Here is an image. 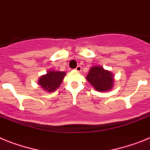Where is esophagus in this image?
I'll return each instance as SVG.
<instances>
[{"mask_svg":"<svg viewBox=\"0 0 150 150\" xmlns=\"http://www.w3.org/2000/svg\"><path fill=\"white\" fill-rule=\"evenodd\" d=\"M75 70H76V71H78V72H79V71H81V70H82V67L80 65H78L77 67H76V68H75Z\"/></svg>","mask_w":150,"mask_h":150,"instance_id":"1","label":"esophagus"}]
</instances>
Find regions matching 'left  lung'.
I'll list each match as a JSON object with an SVG mask.
<instances>
[{"instance_id": "8db88e82", "label": "left lung", "mask_w": 150, "mask_h": 150, "mask_svg": "<svg viewBox=\"0 0 150 150\" xmlns=\"http://www.w3.org/2000/svg\"><path fill=\"white\" fill-rule=\"evenodd\" d=\"M87 80L97 91H99L110 90L112 88L113 84L112 74L98 66L90 69L89 73L87 75Z\"/></svg>"}]
</instances>
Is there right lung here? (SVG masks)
<instances>
[{
	"mask_svg": "<svg viewBox=\"0 0 150 150\" xmlns=\"http://www.w3.org/2000/svg\"><path fill=\"white\" fill-rule=\"evenodd\" d=\"M65 74V73L62 71H50L40 78L38 83L43 89L51 92L57 89L60 86Z\"/></svg>",
	"mask_w": 150,
	"mask_h": 150,
	"instance_id": "1",
	"label": "right lung"
}]
</instances>
